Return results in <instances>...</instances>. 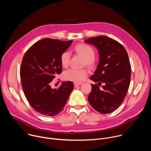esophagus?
Masks as SVG:
<instances>
[{
    "label": "esophagus",
    "instance_id": "esophagus-1",
    "mask_svg": "<svg viewBox=\"0 0 151 151\" xmlns=\"http://www.w3.org/2000/svg\"><path fill=\"white\" fill-rule=\"evenodd\" d=\"M73 85H74V87L76 88V87H77L78 86H79V85H81V83H73Z\"/></svg>",
    "mask_w": 151,
    "mask_h": 151
}]
</instances>
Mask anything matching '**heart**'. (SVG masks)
<instances>
[{"mask_svg":"<svg viewBox=\"0 0 151 151\" xmlns=\"http://www.w3.org/2000/svg\"><path fill=\"white\" fill-rule=\"evenodd\" d=\"M74 50L76 52L82 55L84 57V66H87L90 69H93L96 67V60L94 58L95 51L92 47L87 44H81L76 45L74 47ZM70 57L71 54L68 51L63 52L61 54L60 62L63 67L66 68L69 66ZM88 73L87 70L85 69L78 70L71 68L63 72V77L66 81L80 83L87 78Z\"/></svg>","mask_w":151,"mask_h":151,"instance_id":"b5f03b06","label":"heart"}]
</instances>
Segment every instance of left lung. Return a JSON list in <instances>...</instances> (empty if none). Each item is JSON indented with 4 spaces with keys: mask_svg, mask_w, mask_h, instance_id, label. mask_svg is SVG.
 <instances>
[{
    "mask_svg": "<svg viewBox=\"0 0 151 151\" xmlns=\"http://www.w3.org/2000/svg\"><path fill=\"white\" fill-rule=\"evenodd\" d=\"M85 42L95 46L99 54L97 69L90 78L98 84H91L88 101L101 114L112 112L123 102L130 85L132 69L128 54L120 43L106 36L92 37Z\"/></svg>",
    "mask_w": 151,
    "mask_h": 151,
    "instance_id": "8db88e82",
    "label": "left lung"
}]
</instances>
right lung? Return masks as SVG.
<instances>
[{
    "label": "right lung",
    "mask_w": 151,
    "mask_h": 151,
    "mask_svg": "<svg viewBox=\"0 0 151 151\" xmlns=\"http://www.w3.org/2000/svg\"><path fill=\"white\" fill-rule=\"evenodd\" d=\"M72 40L41 39L26 52L21 62L20 78L25 96L33 108L40 114L55 116L65 106L74 88L71 81L63 82L58 89L50 82L62 72L61 54L70 47Z\"/></svg>",
    "instance_id": "add662e5"
}]
</instances>
